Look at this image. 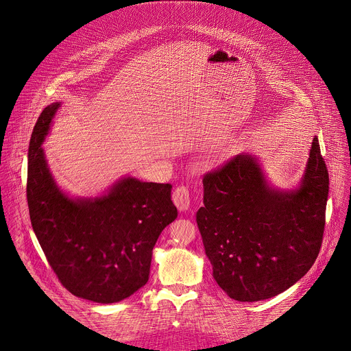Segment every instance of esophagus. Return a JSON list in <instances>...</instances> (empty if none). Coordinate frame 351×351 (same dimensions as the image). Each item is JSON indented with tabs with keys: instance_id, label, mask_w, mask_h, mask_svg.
<instances>
[{
	"instance_id": "obj_1",
	"label": "esophagus",
	"mask_w": 351,
	"mask_h": 351,
	"mask_svg": "<svg viewBox=\"0 0 351 351\" xmlns=\"http://www.w3.org/2000/svg\"><path fill=\"white\" fill-rule=\"evenodd\" d=\"M173 202L180 210H186L191 205V193L188 186H177L173 192Z\"/></svg>"
}]
</instances>
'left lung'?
I'll return each instance as SVG.
<instances>
[{
  "label": "left lung",
  "instance_id": "obj_1",
  "mask_svg": "<svg viewBox=\"0 0 351 351\" xmlns=\"http://www.w3.org/2000/svg\"><path fill=\"white\" fill-rule=\"evenodd\" d=\"M328 184L316 136L296 191L269 186L249 154L204 174L196 220L213 278L231 299L266 300L305 276L323 242Z\"/></svg>",
  "mask_w": 351,
  "mask_h": 351
}]
</instances>
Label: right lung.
<instances>
[{
	"mask_svg": "<svg viewBox=\"0 0 351 351\" xmlns=\"http://www.w3.org/2000/svg\"><path fill=\"white\" fill-rule=\"evenodd\" d=\"M59 105L43 109L29 141L31 224L70 293L101 304L124 300L147 284L152 249L178 215L171 185L127 177L97 199H69L56 186L42 149Z\"/></svg>",
	"mask_w": 351,
	"mask_h": 351,
	"instance_id": "right-lung-1",
	"label": "right lung"
}]
</instances>
